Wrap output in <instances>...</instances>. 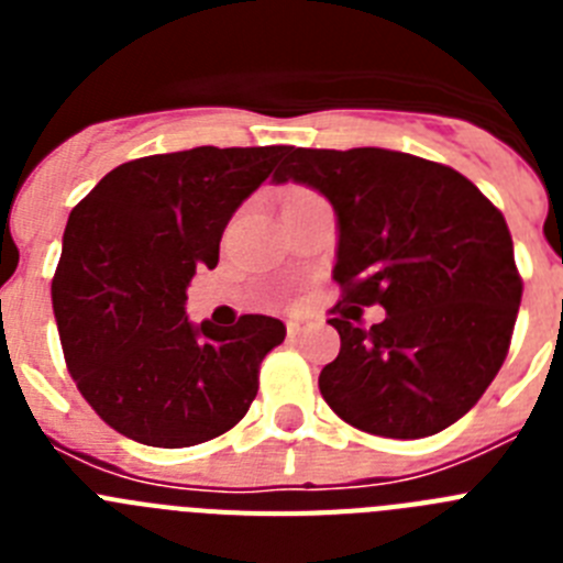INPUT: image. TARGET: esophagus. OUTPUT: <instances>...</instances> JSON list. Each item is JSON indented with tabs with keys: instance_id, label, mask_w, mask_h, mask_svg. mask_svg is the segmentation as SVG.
Returning a JSON list of instances; mask_svg holds the SVG:
<instances>
[{
	"instance_id": "34e87169",
	"label": "esophagus",
	"mask_w": 563,
	"mask_h": 563,
	"mask_svg": "<svg viewBox=\"0 0 563 563\" xmlns=\"http://www.w3.org/2000/svg\"><path fill=\"white\" fill-rule=\"evenodd\" d=\"M307 327H310V321H307V318H290V321H287V335L298 338L301 332L307 330Z\"/></svg>"
}]
</instances>
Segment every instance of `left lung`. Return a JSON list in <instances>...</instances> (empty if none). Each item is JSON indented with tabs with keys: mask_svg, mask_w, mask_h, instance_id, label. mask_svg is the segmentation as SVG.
Masks as SVG:
<instances>
[{
	"mask_svg": "<svg viewBox=\"0 0 563 563\" xmlns=\"http://www.w3.org/2000/svg\"><path fill=\"white\" fill-rule=\"evenodd\" d=\"M332 202L341 352L318 389L366 434L420 440L474 409L505 363L521 301L499 208L442 163L389 148H296L273 174ZM350 303V308H343ZM380 303V325L360 307Z\"/></svg>",
	"mask_w": 563,
	"mask_h": 563,
	"instance_id": "obj_1",
	"label": "left lung"
}]
</instances>
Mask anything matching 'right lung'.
<instances>
[{
  "label": "right lung",
  "instance_id": "add662e5",
  "mask_svg": "<svg viewBox=\"0 0 563 563\" xmlns=\"http://www.w3.org/2000/svg\"><path fill=\"white\" fill-rule=\"evenodd\" d=\"M287 146L152 154L129 161L73 208L53 276L64 361L107 426L154 449H186L236 426L258 366L287 330L242 316L194 327L186 290L217 267L220 239Z\"/></svg>",
  "mask_w": 563,
  "mask_h": 563
}]
</instances>
